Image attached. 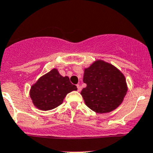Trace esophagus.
I'll return each mask as SVG.
<instances>
[{"label": "esophagus", "mask_w": 153, "mask_h": 153, "mask_svg": "<svg viewBox=\"0 0 153 153\" xmlns=\"http://www.w3.org/2000/svg\"><path fill=\"white\" fill-rule=\"evenodd\" d=\"M77 88H78V91H80L82 90V87L79 85H77Z\"/></svg>", "instance_id": "esophagus-1"}]
</instances>
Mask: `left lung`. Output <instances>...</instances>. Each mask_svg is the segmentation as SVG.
Returning <instances> with one entry per match:
<instances>
[{"mask_svg":"<svg viewBox=\"0 0 153 153\" xmlns=\"http://www.w3.org/2000/svg\"><path fill=\"white\" fill-rule=\"evenodd\" d=\"M81 91L85 105L97 113H106L118 108L128 88L123 74L111 64L96 61L85 69Z\"/></svg>","mask_w":153,"mask_h":153,"instance_id":"left-lung-1","label":"left lung"}]
</instances>
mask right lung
I'll list each match as a JSON object with an SVG mask.
<instances>
[{
  "label": "right lung",
  "mask_w": 153,
  "mask_h": 153,
  "mask_svg": "<svg viewBox=\"0 0 153 153\" xmlns=\"http://www.w3.org/2000/svg\"><path fill=\"white\" fill-rule=\"evenodd\" d=\"M77 87L54 68L39 78L30 88V96L35 107L43 111L56 108L62 104L68 93L76 91Z\"/></svg>",
  "instance_id": "right-lung-1"
}]
</instances>
